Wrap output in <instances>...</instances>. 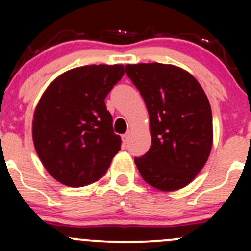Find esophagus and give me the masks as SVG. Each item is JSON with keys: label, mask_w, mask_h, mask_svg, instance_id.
Instances as JSON below:
<instances>
[{"label": "esophagus", "mask_w": 251, "mask_h": 251, "mask_svg": "<svg viewBox=\"0 0 251 251\" xmlns=\"http://www.w3.org/2000/svg\"><path fill=\"white\" fill-rule=\"evenodd\" d=\"M130 136H131L130 131H128V132H126L125 135H123V142H124V143H127L128 140H130Z\"/></svg>", "instance_id": "34e87169"}]
</instances>
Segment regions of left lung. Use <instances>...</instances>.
<instances>
[{
	"instance_id": "8db88e82",
	"label": "left lung",
	"mask_w": 251,
	"mask_h": 251,
	"mask_svg": "<svg viewBox=\"0 0 251 251\" xmlns=\"http://www.w3.org/2000/svg\"><path fill=\"white\" fill-rule=\"evenodd\" d=\"M143 97L151 144L135 158L142 178L154 188L186 187L204 168L212 147V114L201 83L182 68L161 63L126 65Z\"/></svg>"
}]
</instances>
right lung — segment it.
Here are the masks:
<instances>
[{
  "instance_id": "obj_1",
  "label": "right lung",
  "mask_w": 251,
  "mask_h": 251,
  "mask_svg": "<svg viewBox=\"0 0 251 251\" xmlns=\"http://www.w3.org/2000/svg\"><path fill=\"white\" fill-rule=\"evenodd\" d=\"M124 65H85L50 83L36 105L32 141L50 176L69 187L102 178L120 151L104 100L124 76Z\"/></svg>"
}]
</instances>
